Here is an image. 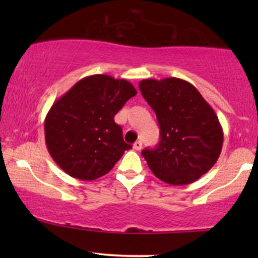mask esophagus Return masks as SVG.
I'll list each match as a JSON object with an SVG mask.
<instances>
[{
  "instance_id": "obj_1",
  "label": "esophagus",
  "mask_w": 258,
  "mask_h": 258,
  "mask_svg": "<svg viewBox=\"0 0 258 258\" xmlns=\"http://www.w3.org/2000/svg\"><path fill=\"white\" fill-rule=\"evenodd\" d=\"M142 147H143V144H142L141 141H137L135 144H133V149L137 150V152H139V150L142 149Z\"/></svg>"
}]
</instances>
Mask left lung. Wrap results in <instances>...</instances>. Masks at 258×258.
<instances>
[{"label": "left lung", "instance_id": "1", "mask_svg": "<svg viewBox=\"0 0 258 258\" xmlns=\"http://www.w3.org/2000/svg\"><path fill=\"white\" fill-rule=\"evenodd\" d=\"M139 90L160 127L159 146L142 152L152 172L173 185L199 179L216 164L223 146V130L214 109L182 79L142 80Z\"/></svg>", "mask_w": 258, "mask_h": 258}]
</instances>
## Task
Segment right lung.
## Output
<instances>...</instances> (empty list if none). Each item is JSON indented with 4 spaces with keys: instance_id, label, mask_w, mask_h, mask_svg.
Listing matches in <instances>:
<instances>
[{
    "instance_id": "right-lung-1",
    "label": "right lung",
    "mask_w": 258,
    "mask_h": 258,
    "mask_svg": "<svg viewBox=\"0 0 258 258\" xmlns=\"http://www.w3.org/2000/svg\"><path fill=\"white\" fill-rule=\"evenodd\" d=\"M137 94L127 80L91 75L55 100L44 119V139L64 172L82 180L97 179L131 149L114 116Z\"/></svg>"
}]
</instances>
